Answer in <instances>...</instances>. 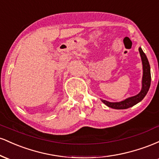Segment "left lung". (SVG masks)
<instances>
[{
    "label": "left lung",
    "instance_id": "8db88e82",
    "mask_svg": "<svg viewBox=\"0 0 159 159\" xmlns=\"http://www.w3.org/2000/svg\"><path fill=\"white\" fill-rule=\"evenodd\" d=\"M139 52L141 57L142 64H143V78H142V88L140 92L134 96H132L125 100L118 102H111L106 100L101 99L104 104L107 107L114 109H126L129 107L134 106V105L140 102L143 98L145 97L148 92L151 84V74H150V66H149L148 59L144 54L141 48H139Z\"/></svg>",
    "mask_w": 159,
    "mask_h": 159
}]
</instances>
